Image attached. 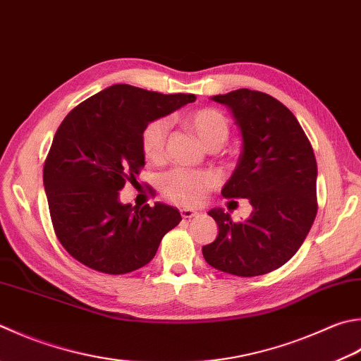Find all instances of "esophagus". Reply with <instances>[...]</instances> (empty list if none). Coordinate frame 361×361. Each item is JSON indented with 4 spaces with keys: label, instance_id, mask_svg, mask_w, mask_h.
I'll return each instance as SVG.
<instances>
[{
    "label": "esophagus",
    "instance_id": "obj_1",
    "mask_svg": "<svg viewBox=\"0 0 361 361\" xmlns=\"http://www.w3.org/2000/svg\"><path fill=\"white\" fill-rule=\"evenodd\" d=\"M180 214H182V216L183 219H196V216L200 215V212H196V210H193V209H182L180 210Z\"/></svg>",
    "mask_w": 361,
    "mask_h": 361
}]
</instances>
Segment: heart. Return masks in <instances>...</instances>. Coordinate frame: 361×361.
Returning a JSON list of instances; mask_svg holds the SVG:
<instances>
[{"mask_svg": "<svg viewBox=\"0 0 361 361\" xmlns=\"http://www.w3.org/2000/svg\"><path fill=\"white\" fill-rule=\"evenodd\" d=\"M190 127L198 140L207 149L221 147L229 137V124L224 114L214 108H201L190 113L187 119ZM169 124L166 119L159 118L149 122L142 128L141 147L145 157L151 161H160L165 155ZM214 187V178L209 173L187 171V169H173L160 180L161 193L168 200L185 206H198Z\"/></svg>", "mask_w": 361, "mask_h": 361, "instance_id": "b5f03b06", "label": "heart"}]
</instances>
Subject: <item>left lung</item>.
Returning a JSON list of instances; mask_svg holds the SVG:
<instances>
[{"label":"left lung","mask_w":361,"mask_h":361,"mask_svg":"<svg viewBox=\"0 0 361 361\" xmlns=\"http://www.w3.org/2000/svg\"><path fill=\"white\" fill-rule=\"evenodd\" d=\"M210 99L229 108L242 135L221 195L248 200L253 210L239 223L221 207L209 210L219 235L202 247L204 259L231 275H265L297 253L316 219L314 152L297 118L269 94L237 90Z\"/></svg>","instance_id":"left-lung-1"}]
</instances>
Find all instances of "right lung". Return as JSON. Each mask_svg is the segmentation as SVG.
Instances as JSON below:
<instances>
[{"instance_id": "add662e5", "label": "right lung", "mask_w": 361, "mask_h": 361, "mask_svg": "<svg viewBox=\"0 0 361 361\" xmlns=\"http://www.w3.org/2000/svg\"><path fill=\"white\" fill-rule=\"evenodd\" d=\"M193 94L113 85L75 106L54 133L44 187L54 233L67 253L110 275L152 261L179 210L122 204L119 192L145 168L141 133L149 122L192 104Z\"/></svg>"}]
</instances>
